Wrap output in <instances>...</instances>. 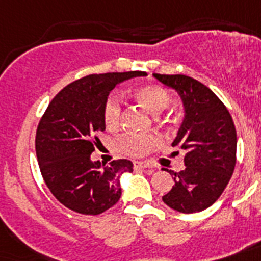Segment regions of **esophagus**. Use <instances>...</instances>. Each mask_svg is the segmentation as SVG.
I'll return each mask as SVG.
<instances>
[{"label": "esophagus", "instance_id": "34e87169", "mask_svg": "<svg viewBox=\"0 0 261 261\" xmlns=\"http://www.w3.org/2000/svg\"><path fill=\"white\" fill-rule=\"evenodd\" d=\"M134 167L135 169H146V167H151V166H150L149 164H146V162H139V161H137V162H134Z\"/></svg>", "mask_w": 261, "mask_h": 261}]
</instances>
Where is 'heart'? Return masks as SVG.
Instances as JSON below:
<instances>
[{"mask_svg": "<svg viewBox=\"0 0 261 261\" xmlns=\"http://www.w3.org/2000/svg\"><path fill=\"white\" fill-rule=\"evenodd\" d=\"M134 96L147 111L151 114H161L169 107L171 101V95L166 87L160 83H147L138 87L134 92ZM103 119L109 128H116L122 120V100L119 95H111L106 100L105 110H103ZM160 145V138L156 135H133L127 134L120 137L116 141L118 150L127 155L142 156L149 154Z\"/></svg>", "mask_w": 261, "mask_h": 261, "instance_id": "obj_1", "label": "heart"}]
</instances>
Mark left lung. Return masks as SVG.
I'll use <instances>...</instances> for the list:
<instances>
[{
  "instance_id": "obj_1",
  "label": "left lung",
  "mask_w": 261,
  "mask_h": 261,
  "mask_svg": "<svg viewBox=\"0 0 261 261\" xmlns=\"http://www.w3.org/2000/svg\"><path fill=\"white\" fill-rule=\"evenodd\" d=\"M154 77L181 96L185 118L173 146L186 151L185 169L174 175V186L162 200L181 213H196L222 194L236 165V128L229 111L206 86L185 75ZM167 171V170H166Z\"/></svg>"
}]
</instances>
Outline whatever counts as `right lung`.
<instances>
[{"label":"right lung","instance_id":"right-lung-1","mask_svg":"<svg viewBox=\"0 0 261 261\" xmlns=\"http://www.w3.org/2000/svg\"><path fill=\"white\" fill-rule=\"evenodd\" d=\"M142 71L88 75L72 82L50 100L36 131V154L48 189L59 202L80 215H100L119 201L120 175L133 162L115 160L109 166L92 162L96 133L106 130L103 110L114 87Z\"/></svg>","mask_w":261,"mask_h":261}]
</instances>
